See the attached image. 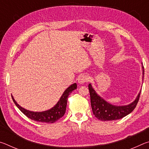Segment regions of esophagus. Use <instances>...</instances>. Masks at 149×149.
<instances>
[{"instance_id": "esophagus-1", "label": "esophagus", "mask_w": 149, "mask_h": 149, "mask_svg": "<svg viewBox=\"0 0 149 149\" xmlns=\"http://www.w3.org/2000/svg\"><path fill=\"white\" fill-rule=\"evenodd\" d=\"M87 81H89V78H88L87 75H80L77 80V82L79 84H84L85 82H87Z\"/></svg>"}]
</instances>
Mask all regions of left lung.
Segmentation results:
<instances>
[{"label":"left lung","instance_id":"1","mask_svg":"<svg viewBox=\"0 0 149 149\" xmlns=\"http://www.w3.org/2000/svg\"><path fill=\"white\" fill-rule=\"evenodd\" d=\"M143 81L144 78V67L142 65ZM89 90L91 97L93 114L96 118L102 121H112L122 119V118L130 114L135 109L139 99L141 90L138 93L137 97L133 101L127 105H114L104 100L93 89L91 84L89 85Z\"/></svg>","mask_w":149,"mask_h":149}]
</instances>
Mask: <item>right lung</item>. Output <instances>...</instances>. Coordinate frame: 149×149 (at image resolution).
I'll return each mask as SVG.
<instances>
[{
	"instance_id": "1",
	"label": "right lung",
	"mask_w": 149,
	"mask_h": 149,
	"mask_svg": "<svg viewBox=\"0 0 149 149\" xmlns=\"http://www.w3.org/2000/svg\"><path fill=\"white\" fill-rule=\"evenodd\" d=\"M76 89V83L72 84L64 91L59 100L53 107L47 110L42 111V112H33V111L27 110L17 104L12 95V98L16 107L27 117L33 120L36 121V122L51 123L56 122L58 120H59L60 118H62L64 115L65 110H66L68 97L73 91Z\"/></svg>"
}]
</instances>
